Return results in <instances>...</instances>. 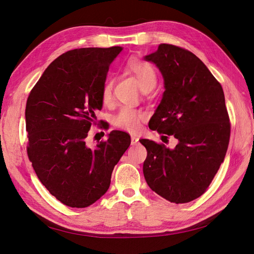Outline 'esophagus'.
Wrapping results in <instances>:
<instances>
[{"instance_id": "obj_1", "label": "esophagus", "mask_w": 254, "mask_h": 254, "mask_svg": "<svg viewBox=\"0 0 254 254\" xmlns=\"http://www.w3.org/2000/svg\"><path fill=\"white\" fill-rule=\"evenodd\" d=\"M139 143V137L135 135H131V145H136Z\"/></svg>"}]
</instances>
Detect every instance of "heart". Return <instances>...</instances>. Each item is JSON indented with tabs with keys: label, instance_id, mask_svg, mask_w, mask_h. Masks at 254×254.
Here are the masks:
<instances>
[{
	"label": "heart",
	"instance_id": "1",
	"mask_svg": "<svg viewBox=\"0 0 254 254\" xmlns=\"http://www.w3.org/2000/svg\"><path fill=\"white\" fill-rule=\"evenodd\" d=\"M127 71L133 75L139 87L145 92L150 91L157 84V73L153 66L145 61L139 59L129 60L126 65ZM113 80L108 79L102 89V101L104 104H109L112 99ZM146 119V114L137 109L124 107L113 117V124L126 131L135 132L140 129L141 123Z\"/></svg>",
	"mask_w": 254,
	"mask_h": 254
}]
</instances>
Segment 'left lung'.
<instances>
[{
    "label": "left lung",
    "instance_id": "1",
    "mask_svg": "<svg viewBox=\"0 0 254 254\" xmlns=\"http://www.w3.org/2000/svg\"><path fill=\"white\" fill-rule=\"evenodd\" d=\"M144 59L159 68L165 88L148 126L178 140L174 149L140 140L147 150L145 180L166 200L190 202L209 188L228 149L230 120L224 90L188 50L163 43Z\"/></svg>",
    "mask_w": 254,
    "mask_h": 254
}]
</instances>
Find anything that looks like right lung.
I'll use <instances>...</instances> for the list:
<instances>
[{
	"label": "right lung",
	"mask_w": 254,
	"mask_h": 254,
	"mask_svg": "<svg viewBox=\"0 0 254 254\" xmlns=\"http://www.w3.org/2000/svg\"><path fill=\"white\" fill-rule=\"evenodd\" d=\"M121 47L68 51L47 67L30 91L25 109L27 155L43 186L60 202L86 207L98 200L130 145V135L112 130L95 148L87 146L102 89Z\"/></svg>",
	"instance_id": "add662e5"
}]
</instances>
